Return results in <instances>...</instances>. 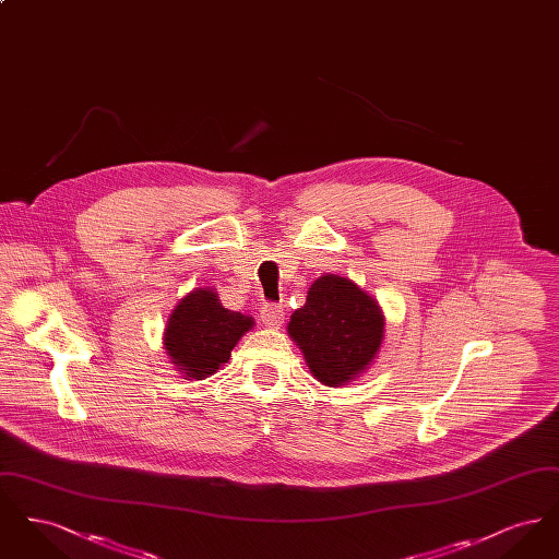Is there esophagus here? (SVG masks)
<instances>
[{
  "mask_svg": "<svg viewBox=\"0 0 559 559\" xmlns=\"http://www.w3.org/2000/svg\"><path fill=\"white\" fill-rule=\"evenodd\" d=\"M260 317L267 329H281V324L285 320V310L278 304H264L260 310Z\"/></svg>",
  "mask_w": 559,
  "mask_h": 559,
  "instance_id": "obj_1",
  "label": "esophagus"
}]
</instances>
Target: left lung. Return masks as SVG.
Returning a JSON list of instances; mask_svg holds the SVG:
<instances>
[{"instance_id": "8db88e82", "label": "left lung", "mask_w": 559, "mask_h": 559, "mask_svg": "<svg viewBox=\"0 0 559 559\" xmlns=\"http://www.w3.org/2000/svg\"><path fill=\"white\" fill-rule=\"evenodd\" d=\"M314 379L342 388L372 365L383 344L385 317L377 299L340 274H322L287 324Z\"/></svg>"}]
</instances>
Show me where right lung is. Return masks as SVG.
<instances>
[{"mask_svg": "<svg viewBox=\"0 0 559 559\" xmlns=\"http://www.w3.org/2000/svg\"><path fill=\"white\" fill-rule=\"evenodd\" d=\"M253 324L251 317L224 308L215 289L199 287L171 310L163 347L185 379L201 381L230 360L233 347Z\"/></svg>", "mask_w": 559, "mask_h": 559, "instance_id": "add662e5", "label": "right lung"}]
</instances>
